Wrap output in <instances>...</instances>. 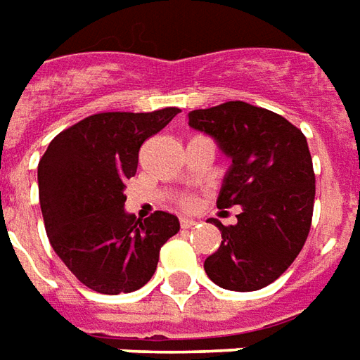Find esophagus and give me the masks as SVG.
Returning a JSON list of instances; mask_svg holds the SVG:
<instances>
[{"label":"esophagus","mask_w":360,"mask_h":360,"mask_svg":"<svg viewBox=\"0 0 360 360\" xmlns=\"http://www.w3.org/2000/svg\"><path fill=\"white\" fill-rule=\"evenodd\" d=\"M195 224H197V220H193V218H185V216L181 218V228H183V230H188V228H193Z\"/></svg>","instance_id":"obj_1"}]
</instances>
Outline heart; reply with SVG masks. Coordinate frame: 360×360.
I'll list each match as a JSON object with an SVG mask.
<instances>
[{
    "mask_svg": "<svg viewBox=\"0 0 360 360\" xmlns=\"http://www.w3.org/2000/svg\"><path fill=\"white\" fill-rule=\"evenodd\" d=\"M193 205V198H183V206H191Z\"/></svg>",
    "mask_w": 360,
    "mask_h": 360,
    "instance_id": "1",
    "label": "heart"
}]
</instances>
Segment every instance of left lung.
Masks as SVG:
<instances>
[{"label":"left lung","mask_w":360,"mask_h":360,"mask_svg":"<svg viewBox=\"0 0 360 360\" xmlns=\"http://www.w3.org/2000/svg\"><path fill=\"white\" fill-rule=\"evenodd\" d=\"M188 127L216 140L232 160L218 208L241 206L238 224L222 226L218 251L206 257L210 281L251 292L292 265L308 238L316 177L306 136L285 117L243 101L188 112Z\"/></svg>","instance_id":"8db88e82"}]
</instances>
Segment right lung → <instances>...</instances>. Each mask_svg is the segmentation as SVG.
<instances>
[{
    "instance_id": "1",
    "label": "right lung",
    "mask_w": 360,
    "mask_h": 360,
    "mask_svg": "<svg viewBox=\"0 0 360 360\" xmlns=\"http://www.w3.org/2000/svg\"><path fill=\"white\" fill-rule=\"evenodd\" d=\"M179 112H99L60 132L39 162V198L50 245L79 283L101 294L138 290L160 250L179 232L177 216L146 220L124 210V181L138 152Z\"/></svg>"
}]
</instances>
